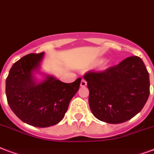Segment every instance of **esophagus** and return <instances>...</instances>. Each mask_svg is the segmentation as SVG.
I'll return each instance as SVG.
<instances>
[{"label": "esophagus", "instance_id": "1", "mask_svg": "<svg viewBox=\"0 0 154 154\" xmlns=\"http://www.w3.org/2000/svg\"><path fill=\"white\" fill-rule=\"evenodd\" d=\"M86 85H87V82H85L84 79H82V82H81V84H80V85H81L82 87H85V86H86Z\"/></svg>", "mask_w": 154, "mask_h": 154}]
</instances>
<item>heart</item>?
<instances>
[{
    "label": "heart",
    "mask_w": 154,
    "mask_h": 154,
    "mask_svg": "<svg viewBox=\"0 0 154 154\" xmlns=\"http://www.w3.org/2000/svg\"><path fill=\"white\" fill-rule=\"evenodd\" d=\"M106 67H107V62L104 61L103 63V64H102V69H106Z\"/></svg>",
    "instance_id": "heart-1"
}]
</instances>
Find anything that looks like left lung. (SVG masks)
Returning a JSON list of instances; mask_svg holds the SVG:
<instances>
[{
	"instance_id": "obj_1",
	"label": "left lung",
	"mask_w": 154,
	"mask_h": 154,
	"mask_svg": "<svg viewBox=\"0 0 154 154\" xmlns=\"http://www.w3.org/2000/svg\"><path fill=\"white\" fill-rule=\"evenodd\" d=\"M93 115L108 124H121L142 110L149 96V75L142 60L131 56L102 72L85 74Z\"/></svg>"
}]
</instances>
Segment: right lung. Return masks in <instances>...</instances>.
<instances>
[{
	"mask_svg": "<svg viewBox=\"0 0 154 154\" xmlns=\"http://www.w3.org/2000/svg\"><path fill=\"white\" fill-rule=\"evenodd\" d=\"M43 56L44 52L23 56L13 64L5 82L7 101L13 112L24 123L38 128L61 121L82 80L64 83L41 72ZM35 73L42 75L44 79H37Z\"/></svg>",
	"mask_w": 154,
	"mask_h": 154,
	"instance_id": "right-lung-1",
	"label": "right lung"
}]
</instances>
